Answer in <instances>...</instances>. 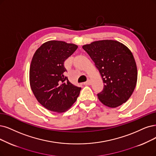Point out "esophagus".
Returning <instances> with one entry per match:
<instances>
[{
  "label": "esophagus",
  "instance_id": "esophagus-1",
  "mask_svg": "<svg viewBox=\"0 0 156 156\" xmlns=\"http://www.w3.org/2000/svg\"><path fill=\"white\" fill-rule=\"evenodd\" d=\"M83 84H84V85H90L91 84L90 80H87V82H84V83H83Z\"/></svg>",
  "mask_w": 156,
  "mask_h": 156
}]
</instances>
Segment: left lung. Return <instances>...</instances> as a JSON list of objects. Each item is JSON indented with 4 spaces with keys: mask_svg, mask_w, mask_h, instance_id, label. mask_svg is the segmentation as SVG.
I'll use <instances>...</instances> for the list:
<instances>
[{
    "mask_svg": "<svg viewBox=\"0 0 156 156\" xmlns=\"http://www.w3.org/2000/svg\"><path fill=\"white\" fill-rule=\"evenodd\" d=\"M94 62L104 87L98 94L103 105L116 108L127 101L133 93L137 70L130 50L116 40H98L82 46Z\"/></svg>",
    "mask_w": 156,
    "mask_h": 156,
    "instance_id": "8db88e82",
    "label": "left lung"
}]
</instances>
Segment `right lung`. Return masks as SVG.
Returning a JSON list of instances; mask_svg holds the SVG:
<instances>
[{"instance_id":"1","label":"right lung","mask_w":156,"mask_h":156,"mask_svg":"<svg viewBox=\"0 0 156 156\" xmlns=\"http://www.w3.org/2000/svg\"><path fill=\"white\" fill-rule=\"evenodd\" d=\"M78 45L58 40L44 43L35 51L30 69V83L37 101L48 110L62 113L76 101L81 87L67 76L63 63Z\"/></svg>"}]
</instances>
